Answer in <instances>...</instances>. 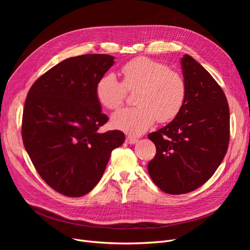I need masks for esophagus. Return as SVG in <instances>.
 Instances as JSON below:
<instances>
[{
    "label": "esophagus",
    "mask_w": 250,
    "mask_h": 250,
    "mask_svg": "<svg viewBox=\"0 0 250 250\" xmlns=\"http://www.w3.org/2000/svg\"><path fill=\"white\" fill-rule=\"evenodd\" d=\"M138 142V139L136 138H133V137H126L125 139V143L126 144H129V145H134V144H136Z\"/></svg>",
    "instance_id": "34e87169"
}]
</instances>
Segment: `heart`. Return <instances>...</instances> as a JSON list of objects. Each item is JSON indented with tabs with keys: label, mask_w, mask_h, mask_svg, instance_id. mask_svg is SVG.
Wrapping results in <instances>:
<instances>
[{
	"label": "heart",
	"mask_w": 250,
	"mask_h": 250,
	"mask_svg": "<svg viewBox=\"0 0 250 250\" xmlns=\"http://www.w3.org/2000/svg\"><path fill=\"white\" fill-rule=\"evenodd\" d=\"M122 82L113 74L102 76L95 87L98 101L105 108L116 110L124 104L126 91L135 93L136 107L125 108L112 116V125L123 132L140 136L156 122L172 121L185 103L187 88L182 76L158 61L139 57L121 68Z\"/></svg>",
	"instance_id": "b5f03b06"
}]
</instances>
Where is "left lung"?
Returning <instances> with one entry per match:
<instances>
[{"mask_svg": "<svg viewBox=\"0 0 250 250\" xmlns=\"http://www.w3.org/2000/svg\"><path fill=\"white\" fill-rule=\"evenodd\" d=\"M187 94L174 120L151 133L156 155L148 163L155 185L169 194L202 187L225 157L230 139V115L222 88L190 56L181 59Z\"/></svg>", "mask_w": 250, "mask_h": 250, "instance_id": "obj_1", "label": "left lung"}]
</instances>
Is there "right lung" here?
I'll return each mask as SVG.
<instances>
[{
	"label": "right lung",
	"instance_id": "right-lung-1",
	"mask_svg": "<svg viewBox=\"0 0 250 250\" xmlns=\"http://www.w3.org/2000/svg\"><path fill=\"white\" fill-rule=\"evenodd\" d=\"M114 57L89 54L64 60L39 77L25 100L24 147L38 174L56 191L82 196L99 182L121 130L99 133L108 121L95 87Z\"/></svg>",
	"mask_w": 250,
	"mask_h": 250
}]
</instances>
